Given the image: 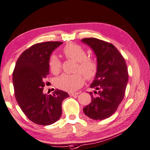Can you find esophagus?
Segmentation results:
<instances>
[{"label":"esophagus","instance_id":"obj_1","mask_svg":"<svg viewBox=\"0 0 150 150\" xmlns=\"http://www.w3.org/2000/svg\"><path fill=\"white\" fill-rule=\"evenodd\" d=\"M79 94V92H75V93H69V95L71 96H77Z\"/></svg>","mask_w":150,"mask_h":150}]
</instances>
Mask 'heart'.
Instances as JSON below:
<instances>
[{
    "mask_svg": "<svg viewBox=\"0 0 150 150\" xmlns=\"http://www.w3.org/2000/svg\"><path fill=\"white\" fill-rule=\"evenodd\" d=\"M62 52L67 58L77 62L76 71H80L87 79H92L98 72V64L95 59L87 58V53L83 47L75 43H69L63 48ZM62 62L56 55L52 54L49 58V67L54 74H58L61 70ZM81 73L74 75L63 74L56 79L58 88L67 92L79 89L84 83V77Z\"/></svg>",
    "mask_w": 150,
    "mask_h": 150,
    "instance_id": "obj_1",
    "label": "heart"
}]
</instances>
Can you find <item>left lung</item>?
<instances>
[{
    "mask_svg": "<svg viewBox=\"0 0 150 150\" xmlns=\"http://www.w3.org/2000/svg\"><path fill=\"white\" fill-rule=\"evenodd\" d=\"M97 58L98 72L90 85L92 102L83 109L88 117L102 120L112 115L123 100L128 73L125 60L113 44L96 38L81 39Z\"/></svg>",
    "mask_w": 150,
    "mask_h": 150,
    "instance_id": "1",
    "label": "left lung"
}]
</instances>
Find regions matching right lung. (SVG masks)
Returning a JSON list of instances; mask_svg holds the SVG:
<instances>
[{"instance_id":"right-lung-1","label":"right lung","mask_w":150,"mask_h":150,"mask_svg":"<svg viewBox=\"0 0 150 150\" xmlns=\"http://www.w3.org/2000/svg\"><path fill=\"white\" fill-rule=\"evenodd\" d=\"M62 42L36 43L24 51L13 72L15 97L21 109L30 121L47 126L60 119L62 103L69 94L58 90L53 94L43 93L44 79L49 74V58Z\"/></svg>"}]
</instances>
